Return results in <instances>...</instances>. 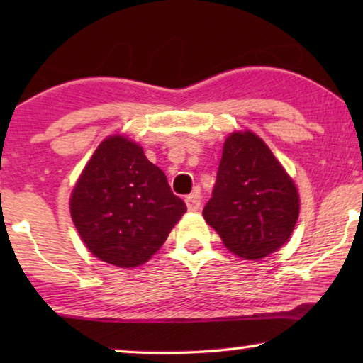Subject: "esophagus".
Listing matches in <instances>:
<instances>
[{
    "instance_id": "34e87169",
    "label": "esophagus",
    "mask_w": 363,
    "mask_h": 363,
    "mask_svg": "<svg viewBox=\"0 0 363 363\" xmlns=\"http://www.w3.org/2000/svg\"><path fill=\"white\" fill-rule=\"evenodd\" d=\"M185 203H186V208L188 211H198L201 206V196H200V191H193L191 195H188L185 198Z\"/></svg>"
}]
</instances>
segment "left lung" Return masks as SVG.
Returning <instances> with one entry per match:
<instances>
[{
	"mask_svg": "<svg viewBox=\"0 0 363 363\" xmlns=\"http://www.w3.org/2000/svg\"><path fill=\"white\" fill-rule=\"evenodd\" d=\"M203 216L235 255L261 259L289 240L299 218L292 178L256 133L226 138Z\"/></svg>",
	"mask_w": 363,
	"mask_h": 363,
	"instance_id": "left-lung-1",
	"label": "left lung"
}]
</instances>
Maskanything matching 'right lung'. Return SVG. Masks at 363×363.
<instances>
[{"mask_svg": "<svg viewBox=\"0 0 363 363\" xmlns=\"http://www.w3.org/2000/svg\"><path fill=\"white\" fill-rule=\"evenodd\" d=\"M185 211L165 173L122 135L97 147L71 195V216L84 245L118 267L150 259Z\"/></svg>", "mask_w": 363, "mask_h": 363, "instance_id": "obj_1", "label": "right lung"}]
</instances>
